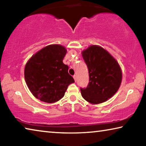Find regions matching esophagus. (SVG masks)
Returning a JSON list of instances; mask_svg holds the SVG:
<instances>
[{"label":"esophagus","instance_id":"1","mask_svg":"<svg viewBox=\"0 0 146 146\" xmlns=\"http://www.w3.org/2000/svg\"><path fill=\"white\" fill-rule=\"evenodd\" d=\"M73 78H74V79H75V80L76 81V80H77V75H73Z\"/></svg>","mask_w":146,"mask_h":146}]
</instances>
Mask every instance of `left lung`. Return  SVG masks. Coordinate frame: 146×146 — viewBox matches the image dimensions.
Segmentation results:
<instances>
[{"label":"left lung","instance_id":"1","mask_svg":"<svg viewBox=\"0 0 146 146\" xmlns=\"http://www.w3.org/2000/svg\"><path fill=\"white\" fill-rule=\"evenodd\" d=\"M89 73V83L80 88L88 102H105L116 93L121 84L122 73L117 62L109 52L98 45H92L82 52Z\"/></svg>","mask_w":146,"mask_h":146}]
</instances>
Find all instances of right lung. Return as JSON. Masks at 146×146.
Returning <instances> with one entry per match:
<instances>
[{"instance_id":"1","label":"right lung","mask_w":146,"mask_h":146,"mask_svg":"<svg viewBox=\"0 0 146 146\" xmlns=\"http://www.w3.org/2000/svg\"><path fill=\"white\" fill-rule=\"evenodd\" d=\"M67 52L60 45H50L33 55L25 66V78L33 96L48 103L64 96L68 86L75 82L63 63Z\"/></svg>"}]
</instances>
